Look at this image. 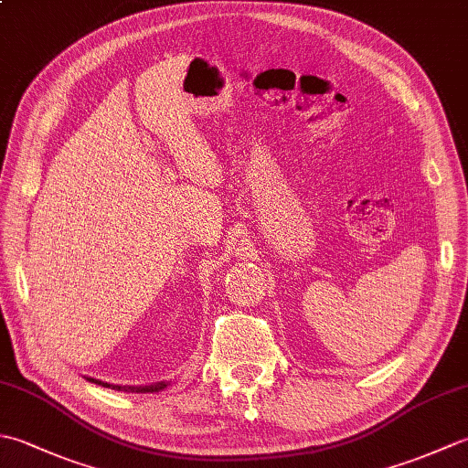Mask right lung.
<instances>
[{
	"label": "right lung",
	"instance_id": "right-lung-1",
	"mask_svg": "<svg viewBox=\"0 0 468 468\" xmlns=\"http://www.w3.org/2000/svg\"><path fill=\"white\" fill-rule=\"evenodd\" d=\"M88 382H94L98 386H104V388H112V390H122V392H134V394H146V392H161L165 388L171 386V382H154V384H146V386H121V384H111V382H102V380H96V378H88Z\"/></svg>",
	"mask_w": 468,
	"mask_h": 468
}]
</instances>
